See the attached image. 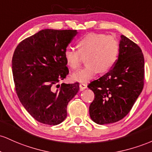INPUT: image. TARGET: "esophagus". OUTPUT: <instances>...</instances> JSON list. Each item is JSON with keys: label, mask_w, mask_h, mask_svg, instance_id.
Wrapping results in <instances>:
<instances>
[{"label": "esophagus", "mask_w": 152, "mask_h": 152, "mask_svg": "<svg viewBox=\"0 0 152 152\" xmlns=\"http://www.w3.org/2000/svg\"><path fill=\"white\" fill-rule=\"evenodd\" d=\"M86 88H87V85L83 84V83L80 84V91H83V90L86 89Z\"/></svg>", "instance_id": "34e87169"}]
</instances>
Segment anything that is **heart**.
Segmentation results:
<instances>
[{"instance_id": "1", "label": "heart", "mask_w": 152, "mask_h": 152, "mask_svg": "<svg viewBox=\"0 0 152 152\" xmlns=\"http://www.w3.org/2000/svg\"><path fill=\"white\" fill-rule=\"evenodd\" d=\"M78 51L67 48L64 56L66 63L72 69L80 66L82 57H85L86 66L75 72L72 79L78 83H85L93 80L100 72H106L116 62L120 50L118 41L113 36L104 34L89 33L77 42Z\"/></svg>"}]
</instances>
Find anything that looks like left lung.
Returning a JSON list of instances; mask_svg holds the SVG:
<instances>
[{
    "label": "left lung",
    "mask_w": 152,
    "mask_h": 152,
    "mask_svg": "<svg viewBox=\"0 0 152 152\" xmlns=\"http://www.w3.org/2000/svg\"><path fill=\"white\" fill-rule=\"evenodd\" d=\"M118 59L110 72L88 85L95 94L89 107L92 120L100 125L124 118L144 88V58L140 47L121 36Z\"/></svg>",
    "instance_id": "left-lung-1"
}]
</instances>
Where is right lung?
<instances>
[{
  "label": "right lung",
  "instance_id": "1",
  "mask_svg": "<svg viewBox=\"0 0 152 152\" xmlns=\"http://www.w3.org/2000/svg\"><path fill=\"white\" fill-rule=\"evenodd\" d=\"M77 34V30H41L15 49L12 72L17 95L37 121L61 124L68 103L79 91L78 83L58 84L69 74L64 53Z\"/></svg>",
  "mask_w": 152,
  "mask_h": 152
}]
</instances>
